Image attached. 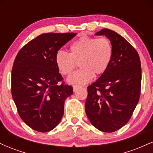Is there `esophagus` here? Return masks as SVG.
Masks as SVG:
<instances>
[{"label":"esophagus","instance_id":"34e87169","mask_svg":"<svg viewBox=\"0 0 153 153\" xmlns=\"http://www.w3.org/2000/svg\"><path fill=\"white\" fill-rule=\"evenodd\" d=\"M78 88H79V86H78V85H73V91H76L78 89Z\"/></svg>","mask_w":153,"mask_h":153}]
</instances>
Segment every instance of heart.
<instances>
[{
    "label": "heart",
    "mask_w": 153,
    "mask_h": 153,
    "mask_svg": "<svg viewBox=\"0 0 153 153\" xmlns=\"http://www.w3.org/2000/svg\"><path fill=\"white\" fill-rule=\"evenodd\" d=\"M114 48L108 37L83 36L70 46V53L58 50L55 63L59 73L67 75L71 73L78 62L80 69L68 78V82L78 85L90 82L94 75H100L106 71L113 57Z\"/></svg>",
    "instance_id": "b5f03b06"
}]
</instances>
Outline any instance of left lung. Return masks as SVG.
Returning <instances> with one entry per match:
<instances>
[{"label": "left lung", "mask_w": 153, "mask_h": 153, "mask_svg": "<svg viewBox=\"0 0 153 153\" xmlns=\"http://www.w3.org/2000/svg\"><path fill=\"white\" fill-rule=\"evenodd\" d=\"M105 35L114 48L110 65L87 88L85 113L93 126L103 132H113L129 122L140 99L142 70L140 56L123 36L109 29Z\"/></svg>", "instance_id": "obj_1"}]
</instances>
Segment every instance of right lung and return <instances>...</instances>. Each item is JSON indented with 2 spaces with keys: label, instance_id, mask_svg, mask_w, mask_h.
<instances>
[{
  "label": "right lung",
  "instance_id": "obj_1",
  "mask_svg": "<svg viewBox=\"0 0 153 153\" xmlns=\"http://www.w3.org/2000/svg\"><path fill=\"white\" fill-rule=\"evenodd\" d=\"M75 33H45L19 51L11 71V94L21 119L40 132L57 126L73 87L65 83L55 54ZM61 83L59 84V82Z\"/></svg>",
  "mask_w": 153,
  "mask_h": 153
}]
</instances>
